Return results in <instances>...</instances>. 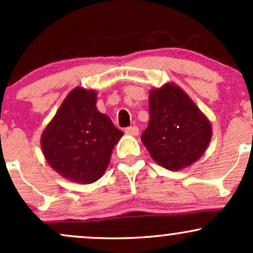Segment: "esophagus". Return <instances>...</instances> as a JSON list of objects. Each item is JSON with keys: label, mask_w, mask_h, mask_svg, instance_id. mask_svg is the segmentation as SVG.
Wrapping results in <instances>:
<instances>
[{"label": "esophagus", "mask_w": 253, "mask_h": 253, "mask_svg": "<svg viewBox=\"0 0 253 253\" xmlns=\"http://www.w3.org/2000/svg\"><path fill=\"white\" fill-rule=\"evenodd\" d=\"M125 133L128 135H133V136H136L139 134V128L136 126H132V127H128V128L125 129Z\"/></svg>", "instance_id": "esophagus-1"}]
</instances>
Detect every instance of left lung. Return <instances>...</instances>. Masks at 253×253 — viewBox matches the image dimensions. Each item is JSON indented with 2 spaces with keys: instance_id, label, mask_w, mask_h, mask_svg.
Returning <instances> with one entry per match:
<instances>
[{
  "instance_id": "left-lung-1",
  "label": "left lung",
  "mask_w": 253,
  "mask_h": 253,
  "mask_svg": "<svg viewBox=\"0 0 253 253\" xmlns=\"http://www.w3.org/2000/svg\"><path fill=\"white\" fill-rule=\"evenodd\" d=\"M149 110L141 141L157 164L178 171L201 158L211 139V124L184 90L175 83L152 89Z\"/></svg>"
}]
</instances>
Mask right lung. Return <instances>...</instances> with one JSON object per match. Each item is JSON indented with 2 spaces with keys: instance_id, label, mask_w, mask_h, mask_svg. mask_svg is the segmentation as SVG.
<instances>
[{
  "instance_id": "1",
  "label": "right lung",
  "mask_w": 253,
  "mask_h": 253,
  "mask_svg": "<svg viewBox=\"0 0 253 253\" xmlns=\"http://www.w3.org/2000/svg\"><path fill=\"white\" fill-rule=\"evenodd\" d=\"M97 92L77 86L60 104L42 134L50 167L69 181L90 184L103 176L124 133L96 107Z\"/></svg>"
}]
</instances>
